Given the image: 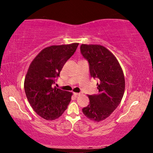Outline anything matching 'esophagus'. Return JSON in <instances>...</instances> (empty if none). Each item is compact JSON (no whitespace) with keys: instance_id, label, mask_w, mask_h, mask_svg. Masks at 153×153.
<instances>
[{"instance_id":"34e87169","label":"esophagus","mask_w":153,"mask_h":153,"mask_svg":"<svg viewBox=\"0 0 153 153\" xmlns=\"http://www.w3.org/2000/svg\"><path fill=\"white\" fill-rule=\"evenodd\" d=\"M74 94L77 97V96H79L80 94H82V93H77V92H74Z\"/></svg>"}]
</instances>
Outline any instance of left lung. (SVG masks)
<instances>
[{
  "label": "left lung",
  "mask_w": 153,
  "mask_h": 153,
  "mask_svg": "<svg viewBox=\"0 0 153 153\" xmlns=\"http://www.w3.org/2000/svg\"><path fill=\"white\" fill-rule=\"evenodd\" d=\"M83 56L88 61L90 76L97 79L98 94L88 95L90 104L82 108L86 117L94 121L109 117L118 107L125 91V78L117 59L103 46H80Z\"/></svg>",
  "instance_id": "obj_1"
}]
</instances>
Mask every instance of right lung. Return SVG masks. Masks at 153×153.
<instances>
[{
  "mask_svg": "<svg viewBox=\"0 0 153 153\" xmlns=\"http://www.w3.org/2000/svg\"><path fill=\"white\" fill-rule=\"evenodd\" d=\"M79 43L44 48L31 63L24 81L27 98L35 112L46 120L59 118L71 101L72 92L56 86V77Z\"/></svg>",
  "mask_w": 153,
  "mask_h": 153,
  "instance_id": "obj_1",
  "label": "right lung"
}]
</instances>
